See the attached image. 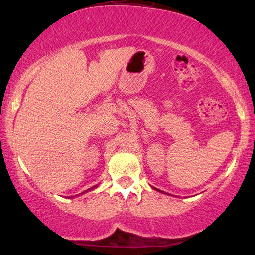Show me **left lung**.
<instances>
[{"label":"left lung","instance_id":"8db88e82","mask_svg":"<svg viewBox=\"0 0 255 255\" xmlns=\"http://www.w3.org/2000/svg\"><path fill=\"white\" fill-rule=\"evenodd\" d=\"M159 191H160V190H159Z\"/></svg>","mask_w":255,"mask_h":255}]
</instances>
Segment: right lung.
Listing matches in <instances>:
<instances>
[{"mask_svg": "<svg viewBox=\"0 0 255 255\" xmlns=\"http://www.w3.org/2000/svg\"><path fill=\"white\" fill-rule=\"evenodd\" d=\"M97 186H94V187H92V188H89L88 190H86V191H83V193H87V191H89V190H92V189H94V188H96ZM83 193H81V194H83Z\"/></svg>", "mask_w": 255, "mask_h": 255, "instance_id": "add662e5", "label": "right lung"}]
</instances>
